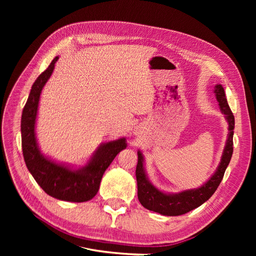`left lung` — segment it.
I'll list each match as a JSON object with an SVG mask.
<instances>
[{"label":"left lung","mask_w":256,"mask_h":256,"mask_svg":"<svg viewBox=\"0 0 256 256\" xmlns=\"http://www.w3.org/2000/svg\"><path fill=\"white\" fill-rule=\"evenodd\" d=\"M216 98L218 100L221 112L226 115V120L228 122V134L226 147L221 157L220 164L214 174L200 188L184 190L180 193H164L157 189L148 180L144 170V158L142 152H138V164L136 170L138 182V198L140 203L148 210L161 214L164 216H180L187 214L196 207L205 203L207 200L216 192V188L224 176V172L230 164L232 154H233V136L235 127V118L232 113L226 92L221 84L214 86Z\"/></svg>","instance_id":"1"}]
</instances>
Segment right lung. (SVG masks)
<instances>
[{"mask_svg":"<svg viewBox=\"0 0 256 256\" xmlns=\"http://www.w3.org/2000/svg\"><path fill=\"white\" fill-rule=\"evenodd\" d=\"M58 60V56L54 58L49 67L36 79L23 108L21 118L23 157L30 173L47 194L67 202H86L97 194L102 175L116 154L127 147L126 138H122L102 144L88 164L80 168L56 164L44 156L35 136L36 116L42 90L51 76Z\"/></svg>","mask_w":256,"mask_h":256,"instance_id":"1","label":"right lung"}]
</instances>
